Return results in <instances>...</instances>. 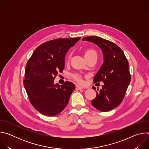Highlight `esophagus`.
<instances>
[{
    "instance_id": "obj_1",
    "label": "esophagus",
    "mask_w": 149,
    "mask_h": 149,
    "mask_svg": "<svg viewBox=\"0 0 149 149\" xmlns=\"http://www.w3.org/2000/svg\"><path fill=\"white\" fill-rule=\"evenodd\" d=\"M84 87L79 86H76V87H75V89L77 90H82V89H84Z\"/></svg>"
}]
</instances>
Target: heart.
<instances>
[{"label":"heart","mask_w":149,"mask_h":149,"mask_svg":"<svg viewBox=\"0 0 149 149\" xmlns=\"http://www.w3.org/2000/svg\"><path fill=\"white\" fill-rule=\"evenodd\" d=\"M84 55L85 58L86 59L93 56H97V52L96 51L92 49V48H87L84 51ZM71 56L68 55L67 58V61L68 62L70 59ZM72 78L78 82L81 83L82 82V76L81 74H75L74 75H72Z\"/></svg>","instance_id":"heart-1"}]
</instances>
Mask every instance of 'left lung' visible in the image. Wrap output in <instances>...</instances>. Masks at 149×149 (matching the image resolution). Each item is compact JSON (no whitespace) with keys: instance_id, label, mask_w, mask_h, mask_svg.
Returning <instances> with one entry per match:
<instances>
[{"instance_id":"8db88e82","label":"left lung","mask_w":149,"mask_h":149,"mask_svg":"<svg viewBox=\"0 0 149 149\" xmlns=\"http://www.w3.org/2000/svg\"><path fill=\"white\" fill-rule=\"evenodd\" d=\"M82 40L93 42L102 52L104 62L94 78V82L102 81L104 85L100 91H96V97L91 104L101 111H110L122 102L130 82L129 62L122 49L110 40L95 36L85 37Z\"/></svg>"}]
</instances>
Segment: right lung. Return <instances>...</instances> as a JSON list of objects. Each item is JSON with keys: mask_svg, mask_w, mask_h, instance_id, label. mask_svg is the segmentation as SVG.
<instances>
[{"mask_svg": "<svg viewBox=\"0 0 149 149\" xmlns=\"http://www.w3.org/2000/svg\"><path fill=\"white\" fill-rule=\"evenodd\" d=\"M81 39L59 38L40 45L28 60L25 71L24 87L33 107L47 116H55L65 108L75 85L66 81L62 86L54 81L65 66L70 48Z\"/></svg>", "mask_w": 149, "mask_h": 149, "instance_id": "right-lung-1", "label": "right lung"}]
</instances>
